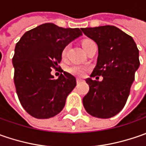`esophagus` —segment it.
Wrapping results in <instances>:
<instances>
[{"mask_svg":"<svg viewBox=\"0 0 146 146\" xmlns=\"http://www.w3.org/2000/svg\"><path fill=\"white\" fill-rule=\"evenodd\" d=\"M76 82L79 84V83H80V82H82V80L81 79H80V78H77V80H76Z\"/></svg>","mask_w":146,"mask_h":146,"instance_id":"1","label":"esophagus"}]
</instances>
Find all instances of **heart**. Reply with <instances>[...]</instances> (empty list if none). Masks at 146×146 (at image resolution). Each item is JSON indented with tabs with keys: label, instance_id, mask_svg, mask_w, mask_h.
<instances>
[{
	"label": "heart",
	"instance_id": "obj_1",
	"mask_svg": "<svg viewBox=\"0 0 146 146\" xmlns=\"http://www.w3.org/2000/svg\"><path fill=\"white\" fill-rule=\"evenodd\" d=\"M88 41H89V40H86L83 41L82 45H84V44L85 43H87ZM67 48H68V46H66V47L62 49V58H64L65 57H66V55ZM67 71H68L69 73H70V74L74 75V76H84V74H85L86 68H85L84 66H80V65H73V66H71L67 68Z\"/></svg>",
	"mask_w": 146,
	"mask_h": 146
}]
</instances>
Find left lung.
<instances>
[{
  "label": "left lung",
  "mask_w": 146,
  "mask_h": 146,
  "mask_svg": "<svg viewBox=\"0 0 146 146\" xmlns=\"http://www.w3.org/2000/svg\"><path fill=\"white\" fill-rule=\"evenodd\" d=\"M85 36L97 43V65L86 80L88 93L83 104L92 116L109 119L119 113L126 104L135 72L140 66L139 50L132 36L115 26L81 28ZM102 75V82L92 78Z\"/></svg>",
  "instance_id": "8db88e82"
}]
</instances>
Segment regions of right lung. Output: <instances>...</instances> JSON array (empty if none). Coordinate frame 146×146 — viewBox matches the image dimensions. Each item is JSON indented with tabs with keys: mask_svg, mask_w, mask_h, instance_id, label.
<instances>
[{
	"mask_svg": "<svg viewBox=\"0 0 146 146\" xmlns=\"http://www.w3.org/2000/svg\"><path fill=\"white\" fill-rule=\"evenodd\" d=\"M80 36L79 28L44 23L25 32L16 44L12 60L16 93L32 117L48 119L63 109L76 87V77L64 71L55 80L51 68L57 69L62 49Z\"/></svg>",
	"mask_w": 146,
	"mask_h": 146,
	"instance_id": "add662e5",
	"label": "right lung"
}]
</instances>
